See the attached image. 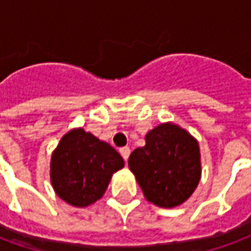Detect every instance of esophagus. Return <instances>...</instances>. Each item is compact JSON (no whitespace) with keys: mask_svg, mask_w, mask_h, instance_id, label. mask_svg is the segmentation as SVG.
Returning <instances> with one entry per match:
<instances>
[{"mask_svg":"<svg viewBox=\"0 0 251 251\" xmlns=\"http://www.w3.org/2000/svg\"><path fill=\"white\" fill-rule=\"evenodd\" d=\"M120 153H121V156L124 157V160H125V161H127V158H129V154H130V148H127V147L121 148Z\"/></svg>","mask_w":251,"mask_h":251,"instance_id":"34e87169","label":"esophagus"}]
</instances>
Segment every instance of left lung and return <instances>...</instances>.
<instances>
[{
    "label": "left lung",
    "instance_id": "obj_1",
    "mask_svg": "<svg viewBox=\"0 0 251 251\" xmlns=\"http://www.w3.org/2000/svg\"><path fill=\"white\" fill-rule=\"evenodd\" d=\"M145 147L129 157V168L149 201L160 207L181 204L200 180L198 141L172 124L154 127L145 137Z\"/></svg>",
    "mask_w": 251,
    "mask_h": 251
}]
</instances>
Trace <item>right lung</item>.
<instances>
[{"mask_svg":"<svg viewBox=\"0 0 251 251\" xmlns=\"http://www.w3.org/2000/svg\"><path fill=\"white\" fill-rule=\"evenodd\" d=\"M122 167L124 160L114 148L83 129H74L52 154L51 181L67 203L86 207L102 198L111 175Z\"/></svg>","mask_w":251,"mask_h":251,"instance_id":"obj_1","label":"right lung"}]
</instances>
